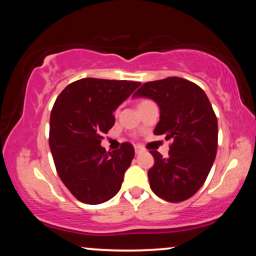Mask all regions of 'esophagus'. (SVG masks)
I'll return each instance as SVG.
<instances>
[{
  "mask_svg": "<svg viewBox=\"0 0 256 256\" xmlns=\"http://www.w3.org/2000/svg\"><path fill=\"white\" fill-rule=\"evenodd\" d=\"M134 152H136V154H140V152H143L142 146H134Z\"/></svg>",
  "mask_w": 256,
  "mask_h": 256,
  "instance_id": "34e87169",
  "label": "esophagus"
}]
</instances>
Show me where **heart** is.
I'll list each match as a JSON object with an SVG mask.
<instances>
[{"label":"heart","instance_id":"b5f03b06","mask_svg":"<svg viewBox=\"0 0 256 256\" xmlns=\"http://www.w3.org/2000/svg\"><path fill=\"white\" fill-rule=\"evenodd\" d=\"M143 102H144V101H143ZM140 104H142V102H140Z\"/></svg>","mask_w":256,"mask_h":256}]
</instances>
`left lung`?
Listing matches in <instances>:
<instances>
[{
  "instance_id": "8db88e82",
  "label": "left lung",
  "mask_w": 256,
  "mask_h": 256,
  "mask_svg": "<svg viewBox=\"0 0 256 256\" xmlns=\"http://www.w3.org/2000/svg\"><path fill=\"white\" fill-rule=\"evenodd\" d=\"M150 98L160 108L155 134L172 140L168 156L152 150L148 171L152 192L168 202H180L198 192L212 168L218 146V122L204 91L178 77L148 82L134 98Z\"/></svg>"
}]
</instances>
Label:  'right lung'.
<instances>
[{"instance_id":"right-lung-1","label":"right lung","mask_w":256,"mask_h":256,"mask_svg":"<svg viewBox=\"0 0 256 256\" xmlns=\"http://www.w3.org/2000/svg\"><path fill=\"white\" fill-rule=\"evenodd\" d=\"M140 85L83 78L67 85L55 101L49 130L52 158L62 183L84 204H104L122 188L134 146L126 142L107 152L101 140L116 122L113 112Z\"/></svg>"}]
</instances>
